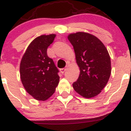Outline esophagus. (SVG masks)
<instances>
[{
    "mask_svg": "<svg viewBox=\"0 0 131 131\" xmlns=\"http://www.w3.org/2000/svg\"><path fill=\"white\" fill-rule=\"evenodd\" d=\"M67 68H61V69H60V72H61V73H64V72H65V71H67Z\"/></svg>",
    "mask_w": 131,
    "mask_h": 131,
    "instance_id": "1",
    "label": "esophagus"
}]
</instances>
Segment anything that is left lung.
I'll list each match as a JSON object with an SVG mask.
<instances>
[{"label": "left lung", "mask_w": 131, "mask_h": 131, "mask_svg": "<svg viewBox=\"0 0 131 131\" xmlns=\"http://www.w3.org/2000/svg\"><path fill=\"white\" fill-rule=\"evenodd\" d=\"M68 39L73 47L76 62L80 68L74 90L85 98L98 95L106 86L111 75V60L103 42L85 32L71 34Z\"/></svg>", "instance_id": "1"}]
</instances>
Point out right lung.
<instances>
[{
    "label": "right lung",
    "mask_w": 131,
    "mask_h": 131,
    "mask_svg": "<svg viewBox=\"0 0 131 131\" xmlns=\"http://www.w3.org/2000/svg\"><path fill=\"white\" fill-rule=\"evenodd\" d=\"M55 34L42 35L29 44L20 63V78L26 92L39 101L54 94L59 81L58 69L47 54Z\"/></svg>",
    "instance_id": "1"
}]
</instances>
